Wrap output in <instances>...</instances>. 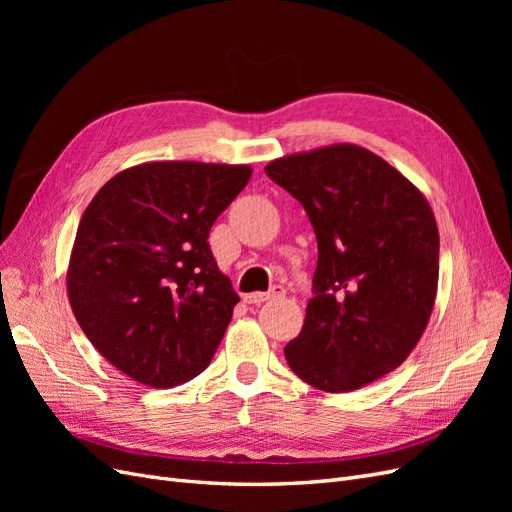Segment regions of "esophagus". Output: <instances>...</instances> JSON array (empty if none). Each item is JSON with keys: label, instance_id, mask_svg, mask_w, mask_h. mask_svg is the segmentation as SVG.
Here are the masks:
<instances>
[{"label": "esophagus", "instance_id": "1", "mask_svg": "<svg viewBox=\"0 0 512 512\" xmlns=\"http://www.w3.org/2000/svg\"><path fill=\"white\" fill-rule=\"evenodd\" d=\"M280 297H284V288L282 286H273L269 292H250V294H245L243 301L250 303V305H260V303H265L269 299H280Z\"/></svg>", "mask_w": 512, "mask_h": 512}]
</instances>
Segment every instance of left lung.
I'll list each match as a JSON object with an SVG mask.
<instances>
[{
	"instance_id": "obj_1",
	"label": "left lung",
	"mask_w": 512,
	"mask_h": 512,
	"mask_svg": "<svg viewBox=\"0 0 512 512\" xmlns=\"http://www.w3.org/2000/svg\"><path fill=\"white\" fill-rule=\"evenodd\" d=\"M265 173L299 200L318 239L314 297L286 361L314 389H361L404 363L427 327L440 271L433 211L359 145L292 153Z\"/></svg>"
}]
</instances>
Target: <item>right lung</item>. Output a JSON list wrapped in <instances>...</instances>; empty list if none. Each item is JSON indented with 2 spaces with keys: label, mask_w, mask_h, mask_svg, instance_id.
Returning a JSON list of instances; mask_svg holds the SVG:
<instances>
[{
  "label": "right lung",
  "mask_w": 512,
  "mask_h": 512,
  "mask_svg": "<svg viewBox=\"0 0 512 512\" xmlns=\"http://www.w3.org/2000/svg\"><path fill=\"white\" fill-rule=\"evenodd\" d=\"M250 177L247 164L147 162L108 179L85 209L66 275L70 307L132 380L170 389L211 363L239 297L207 239Z\"/></svg>",
  "instance_id": "add662e5"
}]
</instances>
